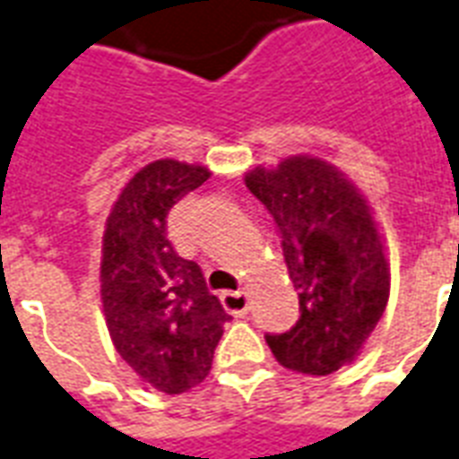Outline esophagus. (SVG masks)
Returning <instances> with one entry per match:
<instances>
[{"instance_id":"34e87169","label":"esophagus","mask_w":459,"mask_h":459,"mask_svg":"<svg viewBox=\"0 0 459 459\" xmlns=\"http://www.w3.org/2000/svg\"><path fill=\"white\" fill-rule=\"evenodd\" d=\"M221 304L223 308L233 316H243L250 308V301H247V294L246 291H223L221 294Z\"/></svg>"}]
</instances>
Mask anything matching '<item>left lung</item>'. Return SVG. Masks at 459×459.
<instances>
[{
    "mask_svg": "<svg viewBox=\"0 0 459 459\" xmlns=\"http://www.w3.org/2000/svg\"><path fill=\"white\" fill-rule=\"evenodd\" d=\"M246 186L277 223L299 290V321L264 341L287 369L331 375L355 359L389 299V264L372 212L342 172L308 155L255 168Z\"/></svg>",
    "mask_w": 459,
    "mask_h": 459,
    "instance_id": "1",
    "label": "left lung"
}]
</instances>
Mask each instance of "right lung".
Instances as JSON below:
<instances>
[{"label":"right lung","instance_id":"right-lung-1","mask_svg":"<svg viewBox=\"0 0 459 459\" xmlns=\"http://www.w3.org/2000/svg\"><path fill=\"white\" fill-rule=\"evenodd\" d=\"M209 169L155 160L135 172L107 219L101 304L118 355L145 385L182 394L209 375L230 316L206 290L199 264L168 240V213Z\"/></svg>","mask_w":459,"mask_h":459}]
</instances>
